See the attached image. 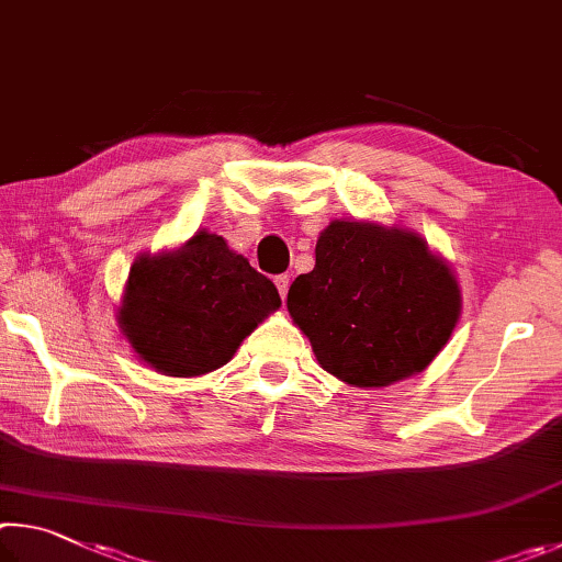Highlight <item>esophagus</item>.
Returning a JSON list of instances; mask_svg holds the SVG:
<instances>
[{
    "label": "esophagus",
    "mask_w": 562,
    "mask_h": 562,
    "mask_svg": "<svg viewBox=\"0 0 562 562\" xmlns=\"http://www.w3.org/2000/svg\"><path fill=\"white\" fill-rule=\"evenodd\" d=\"M276 289H279V293H281V299H286V293H289V286H291V279H289V273H281V276H276Z\"/></svg>",
    "instance_id": "obj_1"
}]
</instances>
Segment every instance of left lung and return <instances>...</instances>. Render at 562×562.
I'll return each mask as SVG.
<instances>
[{"label":"left lung","mask_w":562,"mask_h":562,"mask_svg":"<svg viewBox=\"0 0 562 562\" xmlns=\"http://www.w3.org/2000/svg\"><path fill=\"white\" fill-rule=\"evenodd\" d=\"M459 286L419 236L330 222L316 266L289 289V313L323 370L358 387H385L425 370L459 321Z\"/></svg>","instance_id":"obj_1"}]
</instances>
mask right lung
<instances>
[{"label": "right lung", "mask_w": 562, "mask_h": 562, "mask_svg": "<svg viewBox=\"0 0 562 562\" xmlns=\"http://www.w3.org/2000/svg\"><path fill=\"white\" fill-rule=\"evenodd\" d=\"M281 306L279 291L216 234L133 266L121 326L137 356L175 378L229 362L239 342Z\"/></svg>", "instance_id": "1"}]
</instances>
